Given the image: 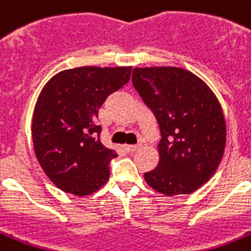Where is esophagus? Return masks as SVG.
I'll list each match as a JSON object with an SVG mask.
<instances>
[{
    "instance_id": "34e87169",
    "label": "esophagus",
    "mask_w": 251,
    "mask_h": 251,
    "mask_svg": "<svg viewBox=\"0 0 251 251\" xmlns=\"http://www.w3.org/2000/svg\"><path fill=\"white\" fill-rule=\"evenodd\" d=\"M124 149H125L127 153H132L139 149V145H124Z\"/></svg>"
}]
</instances>
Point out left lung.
Here are the masks:
<instances>
[{
  "label": "left lung",
  "instance_id": "left-lung-1",
  "mask_svg": "<svg viewBox=\"0 0 251 251\" xmlns=\"http://www.w3.org/2000/svg\"><path fill=\"white\" fill-rule=\"evenodd\" d=\"M132 84L161 130L158 166L147 184L166 197L197 191L214 175L226 147L222 107L203 80L174 66L135 67Z\"/></svg>",
  "mask_w": 251,
  "mask_h": 251
}]
</instances>
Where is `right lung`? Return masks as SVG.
Segmentation results:
<instances>
[{"mask_svg": "<svg viewBox=\"0 0 251 251\" xmlns=\"http://www.w3.org/2000/svg\"><path fill=\"white\" fill-rule=\"evenodd\" d=\"M131 66H81L57 73L43 86L31 121L35 157L60 190L76 197L96 193L117 157L102 144L98 111L130 80Z\"/></svg>", "mask_w": 251, "mask_h": 251, "instance_id": "add662e5", "label": "right lung"}]
</instances>
